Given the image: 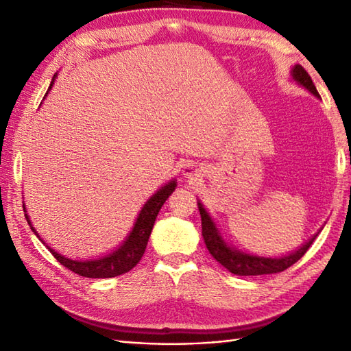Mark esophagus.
<instances>
[{"label":"esophagus","instance_id":"34e87169","mask_svg":"<svg viewBox=\"0 0 351 351\" xmlns=\"http://www.w3.org/2000/svg\"><path fill=\"white\" fill-rule=\"evenodd\" d=\"M183 173H184L186 176H193V174L197 173V171H195V167H193V165H188V167L184 168Z\"/></svg>","mask_w":351,"mask_h":351}]
</instances>
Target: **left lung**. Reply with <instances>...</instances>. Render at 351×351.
I'll list each match as a JSON object with an SVG mask.
<instances>
[{
    "instance_id": "1",
    "label": "left lung",
    "mask_w": 351,
    "mask_h": 351,
    "mask_svg": "<svg viewBox=\"0 0 351 351\" xmlns=\"http://www.w3.org/2000/svg\"><path fill=\"white\" fill-rule=\"evenodd\" d=\"M293 77L298 81L300 85H303L306 90L313 93L314 96L320 97L315 85L311 80V76L302 66H294L293 69ZM199 215H201V227H202V239L206 241V246L208 252L212 254L213 258L222 264V266L230 270L231 274L237 276H256V275H270V274H278V271H284L288 267H291L294 263H298L303 255L306 254L309 246L313 245L315 236L311 239L306 245H303L298 251L281 256V258H266V256H256V255H249L245 252L236 251V249L230 247L222 237L217 232L212 217L208 216L206 208L198 202Z\"/></svg>"
}]
</instances>
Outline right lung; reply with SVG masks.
<instances>
[{
    "mask_svg": "<svg viewBox=\"0 0 351 351\" xmlns=\"http://www.w3.org/2000/svg\"><path fill=\"white\" fill-rule=\"evenodd\" d=\"M53 80H56V75L52 77L49 88L52 87ZM174 189L176 182H171L156 192L154 195L145 202L141 212H139V216L136 217V222L134 225V230H132L123 246H120L112 254L104 256V258L91 261H75L57 254L53 249L48 246L49 252L56 256L58 263L63 264V266L67 267L70 271H73V274L84 278H114L126 274L130 269H134L139 263V260L143 258L147 243H149V237L152 234L156 216H158L163 202H165L171 193L174 192ZM23 212H25V208H23ZM25 217L28 219L27 215ZM28 223L31 225L29 221ZM31 230L37 234V231L33 227H31Z\"/></svg>",
    "mask_w": 351,
    "mask_h": 351,
    "instance_id": "right-lung-1",
    "label": "right lung"
}]
</instances>
